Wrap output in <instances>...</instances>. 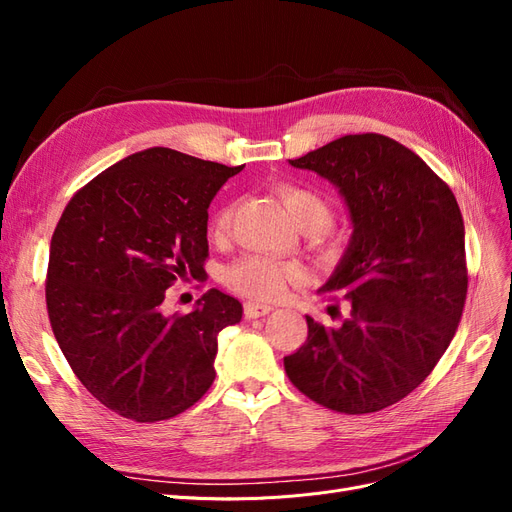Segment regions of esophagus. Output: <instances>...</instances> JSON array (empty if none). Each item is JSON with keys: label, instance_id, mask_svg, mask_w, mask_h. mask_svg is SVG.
<instances>
[{"label": "esophagus", "instance_id": "1", "mask_svg": "<svg viewBox=\"0 0 512 512\" xmlns=\"http://www.w3.org/2000/svg\"><path fill=\"white\" fill-rule=\"evenodd\" d=\"M271 305H265V303H254V301H247L245 305H243V312H245V318H250V320H254V318H260V316H267L269 312H271Z\"/></svg>", "mask_w": 512, "mask_h": 512}]
</instances>
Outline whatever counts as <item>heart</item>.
Here are the masks:
<instances>
[{
  "label": "heart",
  "instance_id": "heart-1",
  "mask_svg": "<svg viewBox=\"0 0 512 512\" xmlns=\"http://www.w3.org/2000/svg\"><path fill=\"white\" fill-rule=\"evenodd\" d=\"M277 194L284 200L286 209L290 211L294 224H297L305 235H314L320 245H335L327 230L333 224V205L331 200L314 188L305 185L284 183L277 185ZM232 222V205H224L215 211L211 220V235L224 237ZM301 271L290 265V262L275 260L265 254H245L224 269V282L230 290H235L243 297L271 301L277 299L286 290L288 284L297 282Z\"/></svg>",
  "mask_w": 512,
  "mask_h": 512
}]
</instances>
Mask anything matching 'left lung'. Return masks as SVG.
I'll return each mask as SVG.
<instances>
[{"instance_id":"8db88e82","label":"left lung","mask_w":512,"mask_h":512,"mask_svg":"<svg viewBox=\"0 0 512 512\" xmlns=\"http://www.w3.org/2000/svg\"><path fill=\"white\" fill-rule=\"evenodd\" d=\"M290 164L337 185L354 232L320 288L346 301L348 318L327 329L305 316L307 339L284 356L286 374L329 410H384L431 374L459 327L468 267L457 198L414 151L374 132L342 136Z\"/></svg>"}]
</instances>
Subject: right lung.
Instances as JSON below:
<instances>
[{
    "label": "right lung",
    "instance_id": "1",
    "mask_svg": "<svg viewBox=\"0 0 512 512\" xmlns=\"http://www.w3.org/2000/svg\"><path fill=\"white\" fill-rule=\"evenodd\" d=\"M243 166L166 147L138 151L76 192L55 226L46 269L51 329L76 378L136 423L173 418L215 380L218 335L241 320L211 288L166 316V288L205 271L213 196Z\"/></svg>",
    "mask_w": 512,
    "mask_h": 512
}]
</instances>
